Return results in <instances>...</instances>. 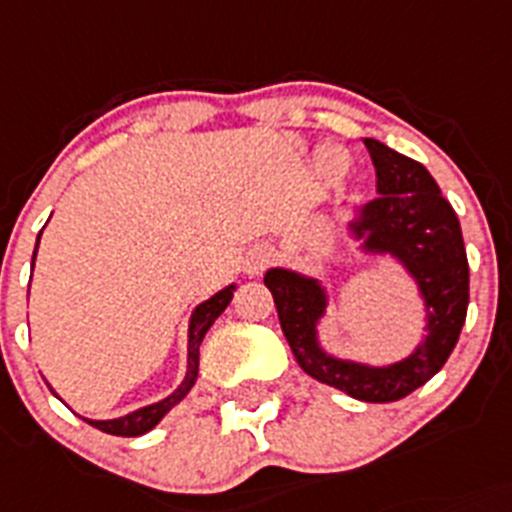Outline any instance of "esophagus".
Masks as SVG:
<instances>
[{
  "label": "esophagus",
  "mask_w": 512,
  "mask_h": 512,
  "mask_svg": "<svg viewBox=\"0 0 512 512\" xmlns=\"http://www.w3.org/2000/svg\"><path fill=\"white\" fill-rule=\"evenodd\" d=\"M272 260H275V255H272L270 247L260 245V247H252V250L247 252L245 262H242V265H245L247 275H252V278H255V275H260V272L265 270V267L270 265Z\"/></svg>",
  "instance_id": "esophagus-1"
}]
</instances>
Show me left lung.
<instances>
[{"label":"left lung","mask_w":512,"mask_h":512,"mask_svg":"<svg viewBox=\"0 0 512 512\" xmlns=\"http://www.w3.org/2000/svg\"><path fill=\"white\" fill-rule=\"evenodd\" d=\"M364 143L376 166L379 197L358 209V217L348 227L356 240H364L366 252H389L417 280L427 305L429 336L412 356L391 366L333 358L318 346L315 331L328 305L323 285L283 267L267 270L265 285L275 298L280 328L305 374L358 401L386 404L427 384L450 358L467 318L470 267L460 219L432 174L419 161L396 154L374 138H364Z\"/></svg>","instance_id":"obj_1"}]
</instances>
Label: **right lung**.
<instances>
[{
    "mask_svg": "<svg viewBox=\"0 0 512 512\" xmlns=\"http://www.w3.org/2000/svg\"><path fill=\"white\" fill-rule=\"evenodd\" d=\"M42 234V232H40ZM37 245H40V237H37ZM35 255H37V247H35ZM32 265H35V257H32ZM234 295V285L229 288L219 290L217 295H212L209 300H204L202 305H197V310L191 313V321H189V358H186V376L184 381L179 384V389L174 394H169L166 399L156 401L151 407H143L136 409V412L126 414V417H118V419H105V422H95V419H85L88 424H93L95 429L105 434H116V437H138V434H146L148 429H154L161 419L166 417V412L179 404L189 389L194 386L199 374V346L204 341V333L212 328V323L217 321L219 315L224 313V308L229 305Z\"/></svg>",
    "mask_w": 512,
    "mask_h": 512,
    "instance_id": "1",
    "label": "right lung"
}]
</instances>
